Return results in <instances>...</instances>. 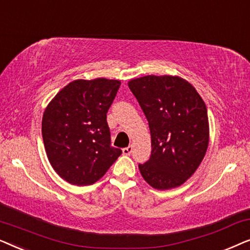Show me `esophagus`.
<instances>
[{"label": "esophagus", "instance_id": "1", "mask_svg": "<svg viewBox=\"0 0 250 250\" xmlns=\"http://www.w3.org/2000/svg\"><path fill=\"white\" fill-rule=\"evenodd\" d=\"M132 151H133V146H128L123 149V153H124L125 156H129L132 153Z\"/></svg>", "mask_w": 250, "mask_h": 250}]
</instances>
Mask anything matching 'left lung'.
<instances>
[{"instance_id": "1", "label": "left lung", "mask_w": 250, "mask_h": 250, "mask_svg": "<svg viewBox=\"0 0 250 250\" xmlns=\"http://www.w3.org/2000/svg\"><path fill=\"white\" fill-rule=\"evenodd\" d=\"M128 87L149 123L151 156L140 164L146 182L158 190L180 187L203 162L209 141L206 104L179 76L134 78Z\"/></svg>"}]
</instances>
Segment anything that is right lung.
I'll list each match as a JSON object with an SVG mask.
<instances>
[{
	"label": "right lung",
	"mask_w": 250,
	"mask_h": 250,
	"mask_svg": "<svg viewBox=\"0 0 250 250\" xmlns=\"http://www.w3.org/2000/svg\"><path fill=\"white\" fill-rule=\"evenodd\" d=\"M119 86L117 80H76L47 104L42 119L44 146L51 166L68 183H95L122 155L110 146L107 123Z\"/></svg>",
	"instance_id": "1"
}]
</instances>
